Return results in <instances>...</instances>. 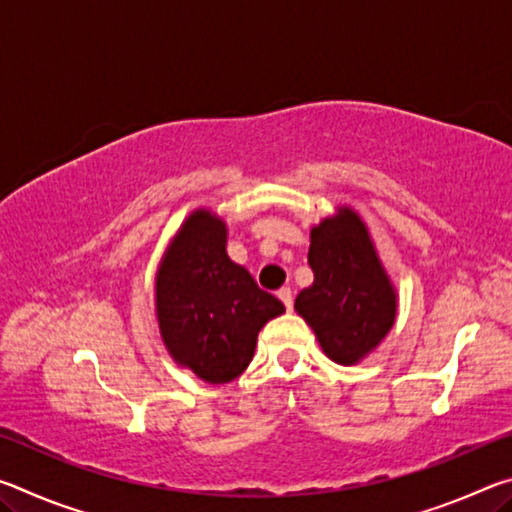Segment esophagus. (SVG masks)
<instances>
[{
	"instance_id": "esophagus-1",
	"label": "esophagus",
	"mask_w": 512,
	"mask_h": 512,
	"mask_svg": "<svg viewBox=\"0 0 512 512\" xmlns=\"http://www.w3.org/2000/svg\"><path fill=\"white\" fill-rule=\"evenodd\" d=\"M277 298L284 302V307H287L289 311L293 309V291L289 287H284V289L277 291Z\"/></svg>"
}]
</instances>
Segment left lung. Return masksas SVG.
Returning <instances> with one entry per match:
<instances>
[{
	"label": "left lung",
	"mask_w": 512,
	"mask_h": 512,
	"mask_svg": "<svg viewBox=\"0 0 512 512\" xmlns=\"http://www.w3.org/2000/svg\"><path fill=\"white\" fill-rule=\"evenodd\" d=\"M307 259L314 284L298 293L296 311L329 359L357 363L388 334L397 309L366 225L343 207L311 230Z\"/></svg>",
	"instance_id": "8db88e82"
}]
</instances>
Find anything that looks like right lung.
I'll list each match as a JSON object with an SVG mask.
<instances>
[{"label": "right lung", "mask_w": 512, "mask_h": 512, "mask_svg": "<svg viewBox=\"0 0 512 512\" xmlns=\"http://www.w3.org/2000/svg\"><path fill=\"white\" fill-rule=\"evenodd\" d=\"M155 305L171 357L210 384L237 379L253 359L259 329L284 311L228 257L225 225L205 210L189 216L164 255Z\"/></svg>", "instance_id": "add662e5"}]
</instances>
